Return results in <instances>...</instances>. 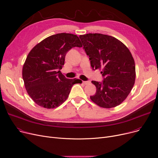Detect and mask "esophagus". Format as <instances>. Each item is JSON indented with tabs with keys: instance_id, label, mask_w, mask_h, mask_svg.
I'll use <instances>...</instances> for the list:
<instances>
[{
	"instance_id": "34e87169",
	"label": "esophagus",
	"mask_w": 158,
	"mask_h": 158,
	"mask_svg": "<svg viewBox=\"0 0 158 158\" xmlns=\"http://www.w3.org/2000/svg\"><path fill=\"white\" fill-rule=\"evenodd\" d=\"M90 83V81H83V83L84 85H88Z\"/></svg>"
}]
</instances>
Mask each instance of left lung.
Here are the masks:
<instances>
[{
    "instance_id": "1",
    "label": "left lung",
    "mask_w": 158,
    "mask_h": 158,
    "mask_svg": "<svg viewBox=\"0 0 158 158\" xmlns=\"http://www.w3.org/2000/svg\"><path fill=\"white\" fill-rule=\"evenodd\" d=\"M93 69L101 70L103 82L92 81L96 92L90 96L101 108L115 107L126 99L135 84V64L127 46L114 37L102 34L80 35Z\"/></svg>"
}]
</instances>
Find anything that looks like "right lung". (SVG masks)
Segmentation results:
<instances>
[{"label": "right lung", "mask_w": 158, "mask_h": 158, "mask_svg": "<svg viewBox=\"0 0 158 158\" xmlns=\"http://www.w3.org/2000/svg\"><path fill=\"white\" fill-rule=\"evenodd\" d=\"M75 46H82L77 35L60 33L45 38L28 54L22 77L28 94L38 105L58 107L68 98L72 86L82 81L68 79L60 71L66 53Z\"/></svg>", "instance_id": "add662e5"}]
</instances>
